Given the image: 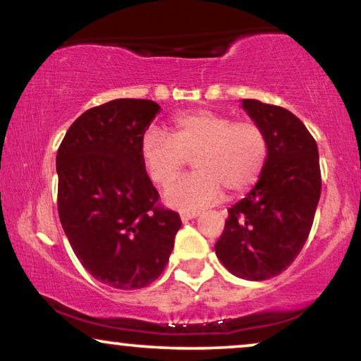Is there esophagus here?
Here are the masks:
<instances>
[{
	"instance_id": "esophagus-1",
	"label": "esophagus",
	"mask_w": 361,
	"mask_h": 361,
	"mask_svg": "<svg viewBox=\"0 0 361 361\" xmlns=\"http://www.w3.org/2000/svg\"><path fill=\"white\" fill-rule=\"evenodd\" d=\"M197 215H199V212H180V220L182 221H189L192 219H195Z\"/></svg>"
}]
</instances>
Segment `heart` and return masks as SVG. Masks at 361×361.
<instances>
[{
    "label": "heart",
    "mask_w": 361,
    "mask_h": 361,
    "mask_svg": "<svg viewBox=\"0 0 361 361\" xmlns=\"http://www.w3.org/2000/svg\"><path fill=\"white\" fill-rule=\"evenodd\" d=\"M140 154L159 187L169 185L192 159L194 174L172 184L164 194L167 205L187 212L216 204L224 189L230 195L248 192L263 174L269 142L259 123L197 108L172 116L169 136L147 131Z\"/></svg>",
    "instance_id": "obj_1"
}]
</instances>
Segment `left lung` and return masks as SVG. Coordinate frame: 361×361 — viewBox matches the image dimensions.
<instances>
[{
	"mask_svg": "<svg viewBox=\"0 0 361 361\" xmlns=\"http://www.w3.org/2000/svg\"><path fill=\"white\" fill-rule=\"evenodd\" d=\"M243 108L263 126L269 156L258 184L228 209L215 253L231 274L264 281L288 269L307 241L322 177L317 142L298 116L253 98Z\"/></svg>",
	"mask_w": 361,
	"mask_h": 361,
	"instance_id": "left-lung-1",
	"label": "left lung"
}]
</instances>
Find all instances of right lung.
I'll return each instance as SVG.
<instances>
[{"label":"right lung","instance_id":"obj_1","mask_svg":"<svg viewBox=\"0 0 361 361\" xmlns=\"http://www.w3.org/2000/svg\"><path fill=\"white\" fill-rule=\"evenodd\" d=\"M159 105L118 98L82 113L57 151V210L68 243L100 283L133 290L164 271L182 221L159 202L140 146Z\"/></svg>","mask_w":361,"mask_h":361}]
</instances>
